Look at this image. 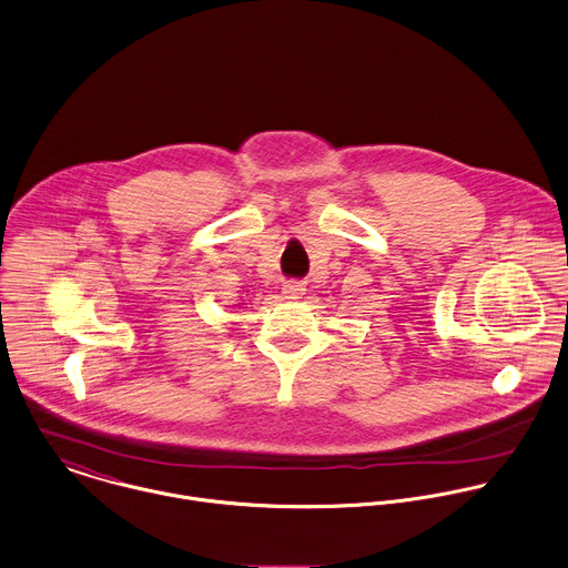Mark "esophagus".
I'll return each instance as SVG.
<instances>
[{"label": "esophagus", "instance_id": "1", "mask_svg": "<svg viewBox=\"0 0 568 568\" xmlns=\"http://www.w3.org/2000/svg\"><path fill=\"white\" fill-rule=\"evenodd\" d=\"M305 294V285L301 283V281H287L285 285H283V296L287 298V301H296V298H301Z\"/></svg>", "mask_w": 568, "mask_h": 568}]
</instances>
